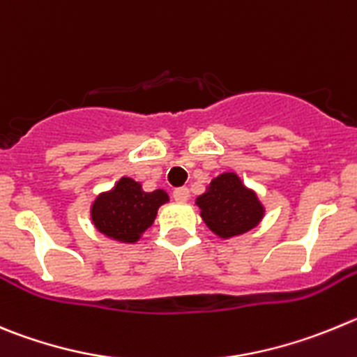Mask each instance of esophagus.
Wrapping results in <instances>:
<instances>
[{"instance_id": "1", "label": "esophagus", "mask_w": 357, "mask_h": 357, "mask_svg": "<svg viewBox=\"0 0 357 357\" xmlns=\"http://www.w3.org/2000/svg\"><path fill=\"white\" fill-rule=\"evenodd\" d=\"M172 195H174V199L178 202H186L190 197V190L186 188V186H179V188H176L174 192H172Z\"/></svg>"}]
</instances>
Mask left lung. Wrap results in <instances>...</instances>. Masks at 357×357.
<instances>
[{"mask_svg": "<svg viewBox=\"0 0 357 357\" xmlns=\"http://www.w3.org/2000/svg\"><path fill=\"white\" fill-rule=\"evenodd\" d=\"M201 215L220 238H232L254 229L262 218V206L232 172L213 179L209 190L197 199Z\"/></svg>", "mask_w": 357, "mask_h": 357, "instance_id": "obj_1", "label": "left lung"}]
</instances>
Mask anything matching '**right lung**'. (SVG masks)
Returning a JSON list of instances; mask_svg holds the SVG:
<instances>
[{"label":"right lung","instance_id":"1","mask_svg":"<svg viewBox=\"0 0 357 357\" xmlns=\"http://www.w3.org/2000/svg\"><path fill=\"white\" fill-rule=\"evenodd\" d=\"M169 197L163 190L151 194L130 178L119 179L114 190L102 194L91 208L93 224L102 234L123 243H133L153 224L156 211Z\"/></svg>","mask_w":357,"mask_h":357}]
</instances>
